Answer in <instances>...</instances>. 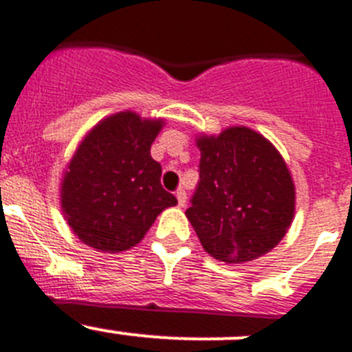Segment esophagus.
<instances>
[{
  "mask_svg": "<svg viewBox=\"0 0 352 352\" xmlns=\"http://www.w3.org/2000/svg\"><path fill=\"white\" fill-rule=\"evenodd\" d=\"M177 201H179V206H184L186 205V201H187V195H186V191H184V189H179V191H177Z\"/></svg>",
  "mask_w": 352,
  "mask_h": 352,
  "instance_id": "esophagus-1",
  "label": "esophagus"
}]
</instances>
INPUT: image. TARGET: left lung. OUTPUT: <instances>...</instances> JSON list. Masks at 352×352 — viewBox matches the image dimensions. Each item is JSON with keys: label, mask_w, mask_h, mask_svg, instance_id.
<instances>
[{"label": "left lung", "mask_w": 352, "mask_h": 352, "mask_svg": "<svg viewBox=\"0 0 352 352\" xmlns=\"http://www.w3.org/2000/svg\"><path fill=\"white\" fill-rule=\"evenodd\" d=\"M199 184L186 210L206 254L245 264L271 252L290 229L295 184L280 151L248 126L199 133Z\"/></svg>", "instance_id": "8db88e82"}]
</instances>
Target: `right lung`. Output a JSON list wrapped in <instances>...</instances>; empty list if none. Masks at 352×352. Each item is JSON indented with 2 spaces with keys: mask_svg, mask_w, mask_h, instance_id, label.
I'll return each mask as SVG.
<instances>
[{
  "mask_svg": "<svg viewBox=\"0 0 352 352\" xmlns=\"http://www.w3.org/2000/svg\"><path fill=\"white\" fill-rule=\"evenodd\" d=\"M163 118L120 111L98 121L78 144L60 182V208L74 236L104 254L142 241L156 217L177 198L161 187L151 146Z\"/></svg>",
  "mask_w": 352,
  "mask_h": 352,
  "instance_id": "obj_1",
  "label": "right lung"
}]
</instances>
